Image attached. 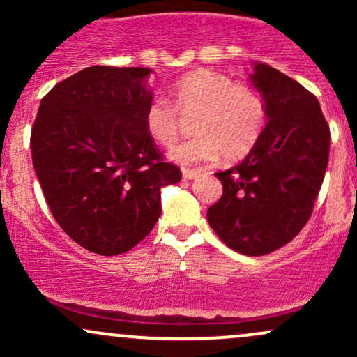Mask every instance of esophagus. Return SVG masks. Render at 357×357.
Segmentation results:
<instances>
[{
  "label": "esophagus",
  "mask_w": 357,
  "mask_h": 357,
  "mask_svg": "<svg viewBox=\"0 0 357 357\" xmlns=\"http://www.w3.org/2000/svg\"><path fill=\"white\" fill-rule=\"evenodd\" d=\"M198 171H195V169H183V178L184 179H195V178H198Z\"/></svg>",
  "instance_id": "esophagus-1"
}]
</instances>
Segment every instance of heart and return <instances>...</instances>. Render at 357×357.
Masks as SVG:
<instances>
[{
    "label": "heart",
    "instance_id": "1",
    "mask_svg": "<svg viewBox=\"0 0 357 357\" xmlns=\"http://www.w3.org/2000/svg\"><path fill=\"white\" fill-rule=\"evenodd\" d=\"M174 105L162 97L149 100L144 110L147 134L158 144L169 147L179 132V114L198 110L192 130L198 136L169 151L171 161L181 166L202 165L221 154L235 161L257 144L267 122L264 97L248 84H235L225 73L196 68L174 82Z\"/></svg>",
    "mask_w": 357,
    "mask_h": 357
}]
</instances>
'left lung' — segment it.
Here are the masks:
<instances>
[{"instance_id":"obj_1","label":"left lung","mask_w":357,"mask_h":357,"mask_svg":"<svg viewBox=\"0 0 357 357\" xmlns=\"http://www.w3.org/2000/svg\"><path fill=\"white\" fill-rule=\"evenodd\" d=\"M267 107V126L247 158L216 173L223 195L206 213L227 247L258 257L284 247L312 215L329 161L331 132L305 87L267 63L250 75Z\"/></svg>"}]
</instances>
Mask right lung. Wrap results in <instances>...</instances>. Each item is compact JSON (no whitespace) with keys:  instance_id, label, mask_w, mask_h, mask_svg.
I'll use <instances>...</instances> for the list:
<instances>
[{"instance_id":"add662e5","label":"right lung","mask_w":357,"mask_h":357,"mask_svg":"<svg viewBox=\"0 0 357 357\" xmlns=\"http://www.w3.org/2000/svg\"><path fill=\"white\" fill-rule=\"evenodd\" d=\"M144 67L96 65L56 84L31 129V158L61 230L80 247L119 255L161 216V188L181 179L147 134L153 92Z\"/></svg>"}]
</instances>
